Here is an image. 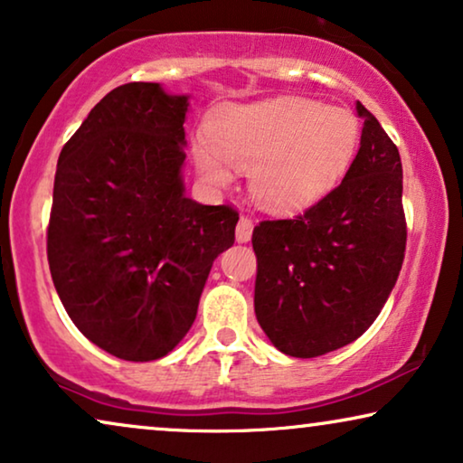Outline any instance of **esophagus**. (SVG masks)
<instances>
[{"mask_svg":"<svg viewBox=\"0 0 463 463\" xmlns=\"http://www.w3.org/2000/svg\"><path fill=\"white\" fill-rule=\"evenodd\" d=\"M252 219L249 217H240L238 221V227H236V240L238 242H249L252 238Z\"/></svg>","mask_w":463,"mask_h":463,"instance_id":"esophagus-1","label":"esophagus"}]
</instances>
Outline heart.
Listing matches in <instances>:
<instances>
[{
	"mask_svg": "<svg viewBox=\"0 0 463 463\" xmlns=\"http://www.w3.org/2000/svg\"><path fill=\"white\" fill-rule=\"evenodd\" d=\"M352 111L306 99H269L219 109L194 145L208 179H230L227 162L250 169V192L271 211H297L337 185L356 156Z\"/></svg>",
	"mask_w": 463,
	"mask_h": 463,
	"instance_id": "obj_1",
	"label": "heart"
}]
</instances>
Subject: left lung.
<instances>
[{
	"label": "left lung",
	"mask_w": 463,
	"mask_h": 463,
	"mask_svg": "<svg viewBox=\"0 0 463 463\" xmlns=\"http://www.w3.org/2000/svg\"><path fill=\"white\" fill-rule=\"evenodd\" d=\"M364 119L344 181L293 219L252 230L255 314L278 350L316 358L356 341L382 312L401 274L407 219L398 147L377 118Z\"/></svg>",
	"instance_id": "8db88e82"
}]
</instances>
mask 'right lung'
Instances as JSON below:
<instances>
[{
	"label": "right lung",
	"instance_id": "right-lung-1",
	"mask_svg": "<svg viewBox=\"0 0 463 463\" xmlns=\"http://www.w3.org/2000/svg\"><path fill=\"white\" fill-rule=\"evenodd\" d=\"M187 97L151 81L99 100L59 156L46 233L69 318L100 350L157 360L192 328L213 261L236 240L238 211L183 187Z\"/></svg>",
	"mask_w": 463,
	"mask_h": 463
}]
</instances>
